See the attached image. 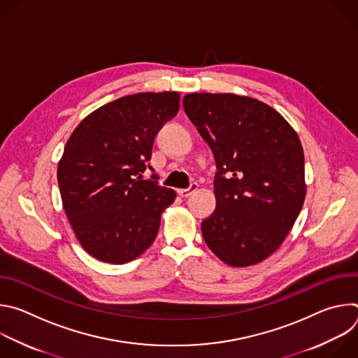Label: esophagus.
<instances>
[{
	"instance_id": "1",
	"label": "esophagus",
	"mask_w": 358,
	"mask_h": 358,
	"mask_svg": "<svg viewBox=\"0 0 358 358\" xmlns=\"http://www.w3.org/2000/svg\"><path fill=\"white\" fill-rule=\"evenodd\" d=\"M198 189V184L196 182H191V185L188 187V188H181V189H178L177 192H178V195L180 196H182V198H187V196H189L194 191H196Z\"/></svg>"
}]
</instances>
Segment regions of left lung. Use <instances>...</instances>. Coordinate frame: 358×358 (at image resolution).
Returning <instances> with one entry per match:
<instances>
[{"mask_svg": "<svg viewBox=\"0 0 358 358\" xmlns=\"http://www.w3.org/2000/svg\"><path fill=\"white\" fill-rule=\"evenodd\" d=\"M184 112L214 152L215 211L201 222L208 248L243 268L272 255L306 196L297 133L271 106L232 93H189Z\"/></svg>", "mask_w": 358, "mask_h": 358, "instance_id": "8db88e82", "label": "left lung"}]
</instances>
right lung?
Returning a JSON list of instances; mask_svg holds the SVG:
<instances>
[{
	"mask_svg": "<svg viewBox=\"0 0 358 358\" xmlns=\"http://www.w3.org/2000/svg\"><path fill=\"white\" fill-rule=\"evenodd\" d=\"M180 109L177 92L137 93L99 108L73 130L58 164L72 229L93 258L127 264L155 242L176 191L144 180L152 143Z\"/></svg>",
	"mask_w": 358,
	"mask_h": 358,
	"instance_id": "right-lung-1",
	"label": "right lung"
}]
</instances>
